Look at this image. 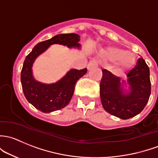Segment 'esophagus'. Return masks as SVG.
I'll return each mask as SVG.
<instances>
[{
    "label": "esophagus",
    "mask_w": 158,
    "mask_h": 158,
    "mask_svg": "<svg viewBox=\"0 0 158 158\" xmlns=\"http://www.w3.org/2000/svg\"><path fill=\"white\" fill-rule=\"evenodd\" d=\"M98 61L96 60H91L90 62L89 63V64H88V66H87V68H88V69H90L93 67H96V66H98Z\"/></svg>",
    "instance_id": "obj_1"
}]
</instances>
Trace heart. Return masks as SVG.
Returning <instances> with one entry per match:
<instances>
[{
    "label": "heart",
    "mask_w": 158,
    "mask_h": 158,
    "mask_svg": "<svg viewBox=\"0 0 158 158\" xmlns=\"http://www.w3.org/2000/svg\"><path fill=\"white\" fill-rule=\"evenodd\" d=\"M102 52L110 60H117V68L120 70H126L133 66L135 62L134 54L120 48L110 46L103 50Z\"/></svg>",
    "instance_id": "b5f03b06"
}]
</instances>
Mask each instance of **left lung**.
<instances>
[{"instance_id":"8db88e82","label":"left lung","mask_w":158,"mask_h":158,"mask_svg":"<svg viewBox=\"0 0 158 158\" xmlns=\"http://www.w3.org/2000/svg\"><path fill=\"white\" fill-rule=\"evenodd\" d=\"M100 83L101 104L107 112L122 119L138 115L145 108L151 94L150 70L143 58H139L133 69L127 75L129 92L123 89L120 79L103 69Z\"/></svg>"}]
</instances>
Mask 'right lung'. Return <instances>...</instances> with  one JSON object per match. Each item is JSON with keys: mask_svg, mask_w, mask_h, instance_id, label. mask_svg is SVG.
Returning a JSON list of instances; mask_svg holds the SVG:
<instances>
[{"mask_svg": "<svg viewBox=\"0 0 158 158\" xmlns=\"http://www.w3.org/2000/svg\"><path fill=\"white\" fill-rule=\"evenodd\" d=\"M79 40L80 36L75 33L57 35L39 42L26 56L21 71L23 91L27 101L41 112H53L66 107L72 98L76 82L87 73V69H72L55 83L44 84L33 77L31 67L35 60L54 44L79 48Z\"/></svg>", "mask_w": 158, "mask_h": 158, "instance_id": "add662e5", "label": "right lung"}]
</instances>
